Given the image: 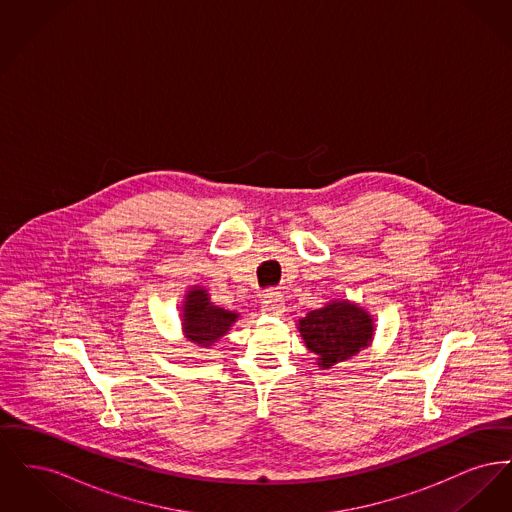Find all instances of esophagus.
<instances>
[{
    "label": "esophagus",
    "mask_w": 512,
    "mask_h": 512,
    "mask_svg": "<svg viewBox=\"0 0 512 512\" xmlns=\"http://www.w3.org/2000/svg\"><path fill=\"white\" fill-rule=\"evenodd\" d=\"M261 311L263 315H270V317H282L286 311V303L282 299V295L278 293H268L261 301Z\"/></svg>",
    "instance_id": "1"
}]
</instances>
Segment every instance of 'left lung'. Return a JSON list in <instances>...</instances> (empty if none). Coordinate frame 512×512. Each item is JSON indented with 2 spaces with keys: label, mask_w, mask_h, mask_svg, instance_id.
<instances>
[{
  "label": "left lung",
  "mask_w": 512,
  "mask_h": 512,
  "mask_svg": "<svg viewBox=\"0 0 512 512\" xmlns=\"http://www.w3.org/2000/svg\"><path fill=\"white\" fill-rule=\"evenodd\" d=\"M297 330L320 368H332L366 349L374 340V318L359 303L332 299L299 318Z\"/></svg>",
  "instance_id": "left-lung-1"
}]
</instances>
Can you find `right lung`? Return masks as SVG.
<instances>
[{"mask_svg": "<svg viewBox=\"0 0 512 512\" xmlns=\"http://www.w3.org/2000/svg\"><path fill=\"white\" fill-rule=\"evenodd\" d=\"M238 318L240 313L215 305L203 286H192L180 307L182 334L199 349H209L222 340Z\"/></svg>", "mask_w": 512, "mask_h": 512, "instance_id": "obj_1", "label": "right lung"}]
</instances>
